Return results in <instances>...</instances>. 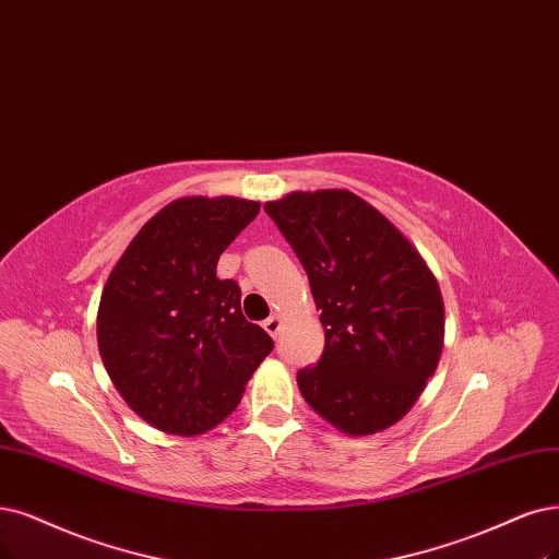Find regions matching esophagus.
<instances>
[{"mask_svg": "<svg viewBox=\"0 0 559 559\" xmlns=\"http://www.w3.org/2000/svg\"><path fill=\"white\" fill-rule=\"evenodd\" d=\"M264 329H266V334H272V336L276 338L278 332H281V316H278V313L269 316V318L264 320Z\"/></svg>", "mask_w": 559, "mask_h": 559, "instance_id": "1", "label": "esophagus"}]
</instances>
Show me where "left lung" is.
I'll return each mask as SVG.
<instances>
[{"instance_id":"1","label":"left lung","mask_w":559,"mask_h":559,"mask_svg":"<svg viewBox=\"0 0 559 559\" xmlns=\"http://www.w3.org/2000/svg\"><path fill=\"white\" fill-rule=\"evenodd\" d=\"M264 212L304 264L322 311L324 349L297 373L301 396L347 436L399 421L440 361L436 276L376 206L349 191L290 193Z\"/></svg>"}]
</instances>
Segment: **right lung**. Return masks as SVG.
Wrapping results in <instances>:
<instances>
[{
  "instance_id": "1",
  "label": "right lung",
  "mask_w": 559,
  "mask_h": 559,
  "mask_svg": "<svg viewBox=\"0 0 559 559\" xmlns=\"http://www.w3.org/2000/svg\"><path fill=\"white\" fill-rule=\"evenodd\" d=\"M260 212L239 198H181L152 216L115 264L98 306V349L121 399L173 436H200L239 405L274 349L241 313L221 253Z\"/></svg>"
}]
</instances>
